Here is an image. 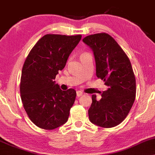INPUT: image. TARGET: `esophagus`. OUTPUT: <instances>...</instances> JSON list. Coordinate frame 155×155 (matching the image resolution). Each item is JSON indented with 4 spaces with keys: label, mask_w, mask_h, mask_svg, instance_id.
<instances>
[{
    "label": "esophagus",
    "mask_w": 155,
    "mask_h": 155,
    "mask_svg": "<svg viewBox=\"0 0 155 155\" xmlns=\"http://www.w3.org/2000/svg\"><path fill=\"white\" fill-rule=\"evenodd\" d=\"M83 95V92H81V91H77L76 92V96L77 97H81Z\"/></svg>",
    "instance_id": "1"
}]
</instances>
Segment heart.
<instances>
[{
  "label": "heart",
  "mask_w": 155,
  "mask_h": 155,
  "mask_svg": "<svg viewBox=\"0 0 155 155\" xmlns=\"http://www.w3.org/2000/svg\"><path fill=\"white\" fill-rule=\"evenodd\" d=\"M87 55V54H86V53H84V54H82V55H81V56H82V55Z\"/></svg>",
  "instance_id": "obj_1"
}]
</instances>
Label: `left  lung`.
<instances>
[{"label": "left lung", "mask_w": 155, "mask_h": 155, "mask_svg": "<svg viewBox=\"0 0 155 155\" xmlns=\"http://www.w3.org/2000/svg\"><path fill=\"white\" fill-rule=\"evenodd\" d=\"M83 42L92 49L96 64V75L108 88L92 103L88 110L92 124L102 128L118 126L127 116L136 97V79L126 54L110 35L106 33L89 35Z\"/></svg>", "instance_id": "8db88e82"}]
</instances>
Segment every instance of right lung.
I'll return each instance as SVG.
<instances>
[{
	"label": "right lung",
	"instance_id": "1",
	"mask_svg": "<svg viewBox=\"0 0 155 155\" xmlns=\"http://www.w3.org/2000/svg\"><path fill=\"white\" fill-rule=\"evenodd\" d=\"M81 35H46L40 39L25 60L20 93L27 114L34 124L53 130L66 124L75 101L74 89L63 91L53 79L63 69Z\"/></svg>",
	"mask_w": 155,
	"mask_h": 155
}]
</instances>
